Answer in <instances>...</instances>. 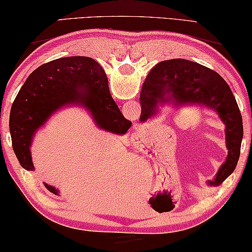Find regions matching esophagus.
I'll use <instances>...</instances> for the list:
<instances>
[{
  "instance_id": "esophagus-1",
  "label": "esophagus",
  "mask_w": 252,
  "mask_h": 252,
  "mask_svg": "<svg viewBox=\"0 0 252 252\" xmlns=\"http://www.w3.org/2000/svg\"><path fill=\"white\" fill-rule=\"evenodd\" d=\"M137 140H140V134H138V132L132 134V141H133L134 144H137L138 143Z\"/></svg>"
}]
</instances>
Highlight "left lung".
<instances>
[{
    "instance_id": "8db88e82",
    "label": "left lung",
    "mask_w": 252,
    "mask_h": 252,
    "mask_svg": "<svg viewBox=\"0 0 252 252\" xmlns=\"http://www.w3.org/2000/svg\"><path fill=\"white\" fill-rule=\"evenodd\" d=\"M140 122L158 112L159 105L171 102L175 107L195 104L214 110L225 125L226 161L220 166L210 187H218L234 171L240 158L243 137L242 116L231 89L216 71L193 61L174 59L153 67L140 94Z\"/></svg>"
}]
</instances>
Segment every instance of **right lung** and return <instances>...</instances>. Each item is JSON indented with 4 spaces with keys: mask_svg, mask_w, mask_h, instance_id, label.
I'll list each match as a JSON object with an SVG mask.
<instances>
[{
    "mask_svg": "<svg viewBox=\"0 0 252 252\" xmlns=\"http://www.w3.org/2000/svg\"><path fill=\"white\" fill-rule=\"evenodd\" d=\"M71 103L85 107L96 125L108 132L125 134L132 125L112 99L107 75L95 60L69 57L50 61L29 75L11 108L12 148L23 168L34 170L31 145L36 130L58 109ZM44 187L58 195L57 189Z\"/></svg>",
    "mask_w": 252,
    "mask_h": 252,
    "instance_id": "right-lung-1",
    "label": "right lung"
}]
</instances>
